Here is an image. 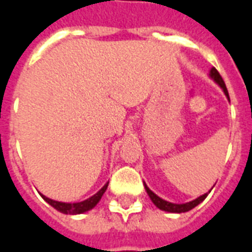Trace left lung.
Here are the masks:
<instances>
[{"mask_svg": "<svg viewBox=\"0 0 252 252\" xmlns=\"http://www.w3.org/2000/svg\"><path fill=\"white\" fill-rule=\"evenodd\" d=\"M210 77L223 89L225 94L227 95V98H229L230 101L229 92H227V88H226L225 85V81H223V79H222L221 75H220V72H218L214 67L210 69ZM144 188L147 190L148 196H150V198H151V201H153L154 204H155L160 210H165V212H169V213H185V212H189V210L193 209L194 206H197L200 202H202V201L205 200L206 196H208V193H205V194H202V196H200L198 198H196V200L190 201V202H187V204H172V202H168V201H165L163 200V198H160V197H158L146 184H144Z\"/></svg>", "mask_w": 252, "mask_h": 252, "instance_id": "left-lung-1", "label": "left lung"}]
</instances>
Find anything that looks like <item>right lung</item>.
Returning a JSON list of instances; mask_svg holds the SVG:
<instances>
[{
  "label": "right lung",
  "instance_id": "right-lung-1",
  "mask_svg": "<svg viewBox=\"0 0 252 252\" xmlns=\"http://www.w3.org/2000/svg\"><path fill=\"white\" fill-rule=\"evenodd\" d=\"M108 184L109 183H106V184H105L102 188L99 189L98 192L95 193L94 196H92L91 198H88V200H85V201H81V202H73V204H68V202H59V201H54V200H51V198H48V197L43 196V194H42V197L47 201V202H48V204H50V205L54 206L56 210H59V212H62V213L80 214V213H84V212H88V210H91L92 208H94V206L97 205V202L101 200V197H102V194H104L105 190H106V188H108Z\"/></svg>",
  "mask_w": 252,
  "mask_h": 252
}]
</instances>
